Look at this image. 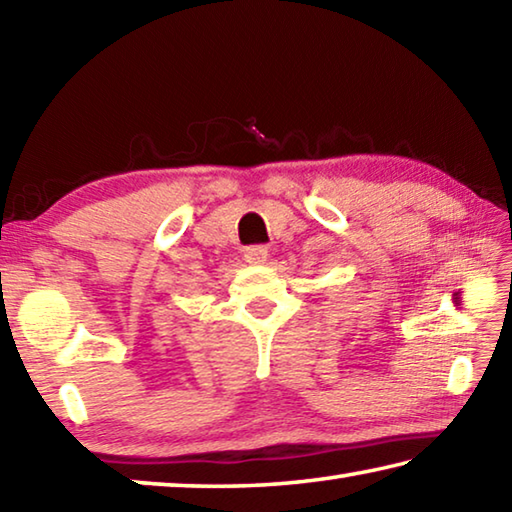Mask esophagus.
Wrapping results in <instances>:
<instances>
[{"label": "esophagus", "mask_w": 512, "mask_h": 512, "mask_svg": "<svg viewBox=\"0 0 512 512\" xmlns=\"http://www.w3.org/2000/svg\"><path fill=\"white\" fill-rule=\"evenodd\" d=\"M244 257L248 264H264L268 257V248L266 246H250L244 250Z\"/></svg>", "instance_id": "1"}]
</instances>
